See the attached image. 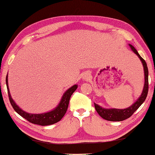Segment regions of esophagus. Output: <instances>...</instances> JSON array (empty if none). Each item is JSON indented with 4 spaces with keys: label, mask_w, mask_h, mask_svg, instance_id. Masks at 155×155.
<instances>
[{
    "label": "esophagus",
    "mask_w": 155,
    "mask_h": 155,
    "mask_svg": "<svg viewBox=\"0 0 155 155\" xmlns=\"http://www.w3.org/2000/svg\"><path fill=\"white\" fill-rule=\"evenodd\" d=\"M89 77H90V76H89V75H88V74H87V73H86V75H84V80H88Z\"/></svg>",
    "instance_id": "esophagus-1"
}]
</instances>
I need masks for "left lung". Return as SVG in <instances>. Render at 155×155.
<instances>
[{"instance_id":"1","label":"left lung","mask_w":155,"mask_h":155,"mask_svg":"<svg viewBox=\"0 0 155 155\" xmlns=\"http://www.w3.org/2000/svg\"><path fill=\"white\" fill-rule=\"evenodd\" d=\"M130 48L134 51L135 54H136L137 56L139 57L140 61H142V63L143 67V71H144V78H145V82H144V86H143V91L142 94H141L140 97L137 99V100L135 101L134 104L131 106L125 108V109H105V108L101 107L100 105L94 104V107L95 110L99 114L100 116L105 119V120L108 121H123L125 119L129 118V117L133 115L135 111H136L140 106L142 105L143 102H144L145 99L147 97L148 91V69L147 64H146V61L143 60L141 56L138 54L137 51L136 50L134 46L132 45L129 44Z\"/></svg>"}]
</instances>
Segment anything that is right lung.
Returning a JSON list of instances; mask_svg holds the SVG:
<instances>
[{"instance_id":"add662e5","label":"right lung","mask_w":155,"mask_h":155,"mask_svg":"<svg viewBox=\"0 0 155 155\" xmlns=\"http://www.w3.org/2000/svg\"><path fill=\"white\" fill-rule=\"evenodd\" d=\"M7 78L8 75H7L6 76L7 92L8 94H9V99L11 105H12L13 109H14V110L19 115H20L21 117L25 118L26 120L30 122V123L35 124H39V125L41 126L50 125V124L58 123V121L61 120L67 112L71 97L72 94L74 93L78 88V85L75 84L68 89L64 93L63 95H62V99L61 101H60L59 104L58 105V106L55 109L50 111V112L43 114H29L26 112L25 111H23L21 108H20V107L16 105L15 101L12 98L9 89V86H8Z\"/></svg>"}]
</instances>
